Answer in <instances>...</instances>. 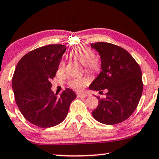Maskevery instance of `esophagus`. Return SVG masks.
Masks as SVG:
<instances>
[{"mask_svg": "<svg viewBox=\"0 0 159 159\" xmlns=\"http://www.w3.org/2000/svg\"><path fill=\"white\" fill-rule=\"evenodd\" d=\"M87 93H77V97H80V98H85L86 97H88Z\"/></svg>", "mask_w": 159, "mask_h": 159, "instance_id": "obj_1", "label": "esophagus"}]
</instances>
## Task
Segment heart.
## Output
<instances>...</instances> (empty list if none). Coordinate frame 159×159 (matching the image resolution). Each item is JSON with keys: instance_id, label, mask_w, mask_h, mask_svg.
<instances>
[{"instance_id": "obj_1", "label": "heart", "mask_w": 159, "mask_h": 159, "mask_svg": "<svg viewBox=\"0 0 159 159\" xmlns=\"http://www.w3.org/2000/svg\"><path fill=\"white\" fill-rule=\"evenodd\" d=\"M70 56L74 60H77L84 65L85 69L90 72H97L99 68V63L94 58V53L90 48L85 46H80L74 48L70 52ZM65 62H60L58 66V73L63 72ZM89 83V80L86 78H73L68 81V85L76 91H81Z\"/></svg>"}]
</instances>
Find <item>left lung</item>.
I'll list each match as a JSON object with an SVG mask.
<instances>
[{"label": "left lung", "instance_id": "left-lung-1", "mask_svg": "<svg viewBox=\"0 0 159 159\" xmlns=\"http://www.w3.org/2000/svg\"><path fill=\"white\" fill-rule=\"evenodd\" d=\"M99 54L102 71L92 82L91 90H106L92 116L105 125L122 122L132 115L142 94V70L134 57L121 47L98 42L91 45Z\"/></svg>", "mask_w": 159, "mask_h": 159}]
</instances>
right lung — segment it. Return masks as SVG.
I'll list each match as a JSON object with an SVG mask.
<instances>
[{
    "label": "right lung",
    "mask_w": 159,
    "mask_h": 159,
    "mask_svg": "<svg viewBox=\"0 0 159 159\" xmlns=\"http://www.w3.org/2000/svg\"><path fill=\"white\" fill-rule=\"evenodd\" d=\"M66 50L61 44L40 47L25 54L15 68L12 77L15 102L24 118L38 127H51L61 123L76 97L70 89L60 96L51 89V81Z\"/></svg>",
    "instance_id": "1"
}]
</instances>
